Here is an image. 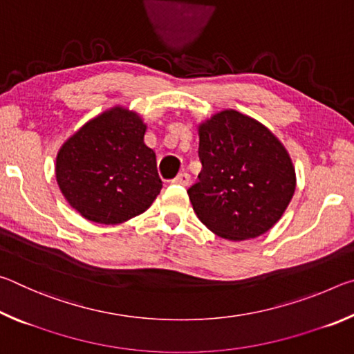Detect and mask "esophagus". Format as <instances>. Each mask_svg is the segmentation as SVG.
<instances>
[{
    "mask_svg": "<svg viewBox=\"0 0 354 354\" xmlns=\"http://www.w3.org/2000/svg\"><path fill=\"white\" fill-rule=\"evenodd\" d=\"M173 183L179 184V185H189V183H190V175H189V173H185V171L179 173V175H178L175 179H173Z\"/></svg>",
    "mask_w": 354,
    "mask_h": 354,
    "instance_id": "obj_1",
    "label": "esophagus"
}]
</instances>
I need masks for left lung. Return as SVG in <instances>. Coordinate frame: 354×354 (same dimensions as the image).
<instances>
[{
  "instance_id": "8db88e82",
  "label": "left lung",
  "mask_w": 354,
  "mask_h": 354,
  "mask_svg": "<svg viewBox=\"0 0 354 354\" xmlns=\"http://www.w3.org/2000/svg\"><path fill=\"white\" fill-rule=\"evenodd\" d=\"M203 169L187 190L196 217L227 241L262 236L283 217L297 185L283 143L257 120L234 109L198 124Z\"/></svg>"
}]
</instances>
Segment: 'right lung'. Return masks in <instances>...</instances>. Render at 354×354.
Segmentation results:
<instances>
[{
  "label": "right lung",
  "mask_w": 354,
  "mask_h": 354,
  "mask_svg": "<svg viewBox=\"0 0 354 354\" xmlns=\"http://www.w3.org/2000/svg\"><path fill=\"white\" fill-rule=\"evenodd\" d=\"M147 124L115 106L81 127L56 156L64 198L88 221L118 225L153 205L162 189L156 154L143 142Z\"/></svg>",
  "instance_id": "add662e5"
}]
</instances>
